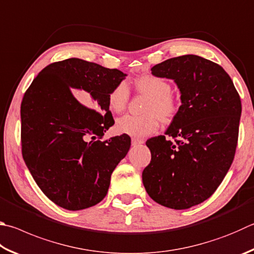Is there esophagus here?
Segmentation results:
<instances>
[{
    "mask_svg": "<svg viewBox=\"0 0 254 254\" xmlns=\"http://www.w3.org/2000/svg\"><path fill=\"white\" fill-rule=\"evenodd\" d=\"M144 143V140L139 139V137H132V145H137V144H142Z\"/></svg>",
    "mask_w": 254,
    "mask_h": 254,
    "instance_id": "34e87169",
    "label": "esophagus"
}]
</instances>
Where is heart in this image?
I'll use <instances>...</instances> for the list:
<instances>
[{
	"mask_svg": "<svg viewBox=\"0 0 254 254\" xmlns=\"http://www.w3.org/2000/svg\"><path fill=\"white\" fill-rule=\"evenodd\" d=\"M137 93L149 96L143 115L126 114L117 120V130L133 136H146L158 130L160 120L171 122L179 110V100L172 90L171 82L162 76L146 74L134 82ZM130 100V89L124 81L118 83L108 95L111 111L121 113L127 109Z\"/></svg>",
	"mask_w": 254,
	"mask_h": 254,
	"instance_id": "heart-1",
	"label": "heart"
}]
</instances>
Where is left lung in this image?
I'll return each mask as SVG.
<instances>
[{"mask_svg": "<svg viewBox=\"0 0 254 254\" xmlns=\"http://www.w3.org/2000/svg\"><path fill=\"white\" fill-rule=\"evenodd\" d=\"M152 74L172 79L182 104L164 135L146 141L150 164L142 181L152 199L175 210L213 194L233 162L242 105L231 77L219 64L197 55L169 59Z\"/></svg>", "mask_w": 254, "mask_h": 254, "instance_id": "obj_1", "label": "left lung"}]
</instances>
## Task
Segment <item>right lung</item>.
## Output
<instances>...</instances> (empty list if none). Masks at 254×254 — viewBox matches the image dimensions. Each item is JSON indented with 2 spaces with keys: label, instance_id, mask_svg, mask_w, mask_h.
<instances>
[{
  "label": "right lung",
  "instance_id": "obj_1",
  "mask_svg": "<svg viewBox=\"0 0 254 254\" xmlns=\"http://www.w3.org/2000/svg\"><path fill=\"white\" fill-rule=\"evenodd\" d=\"M126 75L67 59L44 67L23 96V159L44 194L63 209L83 210L102 201L113 170L130 149L126 134L101 141L114 124L108 95ZM77 90L93 108L75 98Z\"/></svg>",
  "mask_w": 254,
  "mask_h": 254
}]
</instances>
